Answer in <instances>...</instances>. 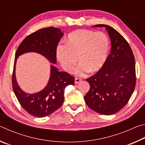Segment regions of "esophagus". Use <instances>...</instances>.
Instances as JSON below:
<instances>
[{
	"instance_id": "1",
	"label": "esophagus",
	"mask_w": 145,
	"mask_h": 145,
	"mask_svg": "<svg viewBox=\"0 0 145 145\" xmlns=\"http://www.w3.org/2000/svg\"><path fill=\"white\" fill-rule=\"evenodd\" d=\"M81 79L79 78H75V84H78V83H79L80 81H81Z\"/></svg>"
}]
</instances>
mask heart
Instances as JSON below:
<instances>
[{
    "label": "heart",
    "instance_id": "1",
    "mask_svg": "<svg viewBox=\"0 0 145 145\" xmlns=\"http://www.w3.org/2000/svg\"><path fill=\"white\" fill-rule=\"evenodd\" d=\"M67 44H60L56 50V57L61 67L76 75L82 77L86 73L97 72L104 67L109 52V38L102 32L86 29L73 31L68 34Z\"/></svg>",
    "mask_w": 145,
    "mask_h": 145
}]
</instances>
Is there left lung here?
Listing matches in <instances>:
<instances>
[{"mask_svg":"<svg viewBox=\"0 0 145 145\" xmlns=\"http://www.w3.org/2000/svg\"><path fill=\"white\" fill-rule=\"evenodd\" d=\"M92 27H105L111 48L104 67L86 79L90 89L84 100L88 106L98 113L114 114L127 104L136 86L134 54L125 39L114 29L104 24Z\"/></svg>","mask_w":145,"mask_h":145,"instance_id":"left-lung-1","label":"left lung"}]
</instances>
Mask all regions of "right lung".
Instances as JSON below:
<instances>
[{
    "label": "right lung",
    "instance_id": "right-lung-1",
    "mask_svg": "<svg viewBox=\"0 0 145 145\" xmlns=\"http://www.w3.org/2000/svg\"><path fill=\"white\" fill-rule=\"evenodd\" d=\"M63 36L59 29L49 27L29 35L17 49L13 73V89L18 102L25 111L34 116L43 118L57 110L64 102L65 88L74 84V77L65 72H59L53 65L47 84L40 91L27 93L21 89L16 81V64L20 56L28 52L40 54L52 64L56 63V50Z\"/></svg>",
    "mask_w": 145,
    "mask_h": 145
}]
</instances>
